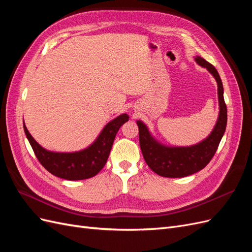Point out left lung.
Masks as SVG:
<instances>
[{
	"instance_id": "obj_1",
	"label": "left lung",
	"mask_w": 252,
	"mask_h": 252,
	"mask_svg": "<svg viewBox=\"0 0 252 252\" xmlns=\"http://www.w3.org/2000/svg\"><path fill=\"white\" fill-rule=\"evenodd\" d=\"M195 62L206 68L218 83L219 117L207 138L191 146H167L159 143L142 121H136L139 127L140 146L145 162L157 174L165 178H184L202 170L215 156L226 130L227 107L224 101V89L218 70L207 61L196 56Z\"/></svg>"
}]
</instances>
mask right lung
<instances>
[{
    "label": "right lung",
    "instance_id": "obj_1",
    "mask_svg": "<svg viewBox=\"0 0 252 252\" xmlns=\"http://www.w3.org/2000/svg\"><path fill=\"white\" fill-rule=\"evenodd\" d=\"M128 119V114H120L107 123L93 144L85 149L73 152H57L45 149L29 133L24 122L23 126L35 157L45 168L58 178L79 181L93 178L102 170L107 162L119 129Z\"/></svg>",
    "mask_w": 252,
    "mask_h": 252
}]
</instances>
